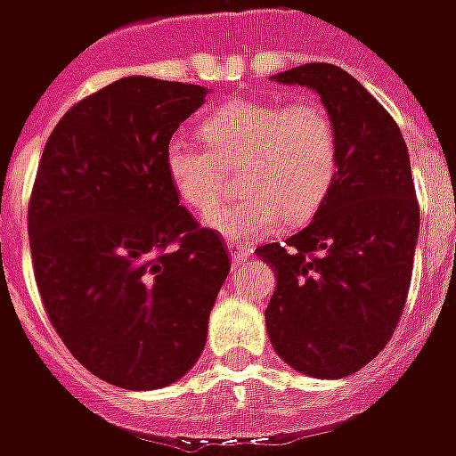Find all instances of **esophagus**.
I'll return each mask as SVG.
<instances>
[{
  "instance_id": "obj_1",
  "label": "esophagus",
  "mask_w": 456,
  "mask_h": 456,
  "mask_svg": "<svg viewBox=\"0 0 456 456\" xmlns=\"http://www.w3.org/2000/svg\"><path fill=\"white\" fill-rule=\"evenodd\" d=\"M227 248H229V256H232V264H239V261H244V258L248 256V251H251L247 244H241V241H234V239H229Z\"/></svg>"
}]
</instances>
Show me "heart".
Masks as SVG:
<instances>
[{"label":"heart","mask_w":456,"mask_h":456,"mask_svg":"<svg viewBox=\"0 0 456 456\" xmlns=\"http://www.w3.org/2000/svg\"><path fill=\"white\" fill-rule=\"evenodd\" d=\"M200 134L208 146L188 136L166 143V173L178 198L205 212L239 170L241 195L208 215L234 241L315 215L337 178L339 136L315 100H232L200 121Z\"/></svg>","instance_id":"heart-1"}]
</instances>
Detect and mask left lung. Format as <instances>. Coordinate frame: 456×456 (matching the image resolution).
Returning a JSON list of instances; mask_svg holds the SVG:
<instances>
[{"instance_id": "obj_1", "label": "left lung", "mask_w": 456, "mask_h": 456, "mask_svg": "<svg viewBox=\"0 0 456 456\" xmlns=\"http://www.w3.org/2000/svg\"><path fill=\"white\" fill-rule=\"evenodd\" d=\"M313 87L339 136V168L313 222L256 254L276 271L266 330L278 356L313 379H344L398 327L420 229L398 124L352 75L305 63L273 77Z\"/></svg>"}]
</instances>
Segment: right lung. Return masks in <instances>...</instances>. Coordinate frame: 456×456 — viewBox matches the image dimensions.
<instances>
[{"label":"right lung","instance_id":"right-lung-1","mask_svg":"<svg viewBox=\"0 0 456 456\" xmlns=\"http://www.w3.org/2000/svg\"><path fill=\"white\" fill-rule=\"evenodd\" d=\"M200 85L121 77L73 104L45 141L28 244L45 315L85 369L153 391L192 369L229 273L166 173V143L205 102Z\"/></svg>","mask_w":456,"mask_h":456}]
</instances>
